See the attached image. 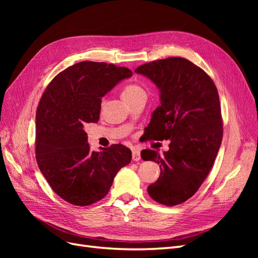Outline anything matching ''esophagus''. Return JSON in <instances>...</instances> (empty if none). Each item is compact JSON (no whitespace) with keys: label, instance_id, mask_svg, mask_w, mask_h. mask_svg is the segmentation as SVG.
I'll list each match as a JSON object with an SVG mask.
<instances>
[{"label":"esophagus","instance_id":"34e87169","mask_svg":"<svg viewBox=\"0 0 258 258\" xmlns=\"http://www.w3.org/2000/svg\"><path fill=\"white\" fill-rule=\"evenodd\" d=\"M132 159H134L135 161H139L140 159H141V154H140V151L136 150V148L132 150Z\"/></svg>","mask_w":258,"mask_h":258}]
</instances>
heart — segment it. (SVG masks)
Instances as JSON below:
<instances>
[{
  "instance_id": "1",
  "label": "heart",
  "mask_w": 258,
  "mask_h": 258,
  "mask_svg": "<svg viewBox=\"0 0 258 258\" xmlns=\"http://www.w3.org/2000/svg\"><path fill=\"white\" fill-rule=\"evenodd\" d=\"M142 93H145V90L143 89V87H141V86L137 84H132V85L126 86V87L123 88L122 98L124 100H128V99L135 98L139 95H142Z\"/></svg>"
}]
</instances>
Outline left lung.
I'll list each match as a JSON object with an SVG mask.
<instances>
[{
    "label": "left lung",
    "mask_w": 258,
    "mask_h": 258,
    "mask_svg": "<svg viewBox=\"0 0 258 258\" xmlns=\"http://www.w3.org/2000/svg\"><path fill=\"white\" fill-rule=\"evenodd\" d=\"M159 90L160 106L146 128L148 138L170 140L169 151L141 152L143 160L157 162L160 175L147 192L165 206L192 197L212 169L223 139L220 97L204 70L184 58L171 57L136 69Z\"/></svg>",
    "instance_id": "obj_1"
}]
</instances>
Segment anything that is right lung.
Masks as SVG:
<instances>
[{
  "instance_id": "1",
  "label": "right lung",
  "mask_w": 258,
  "mask_h": 258,
  "mask_svg": "<svg viewBox=\"0 0 258 258\" xmlns=\"http://www.w3.org/2000/svg\"><path fill=\"white\" fill-rule=\"evenodd\" d=\"M132 72L105 62L83 61L59 73L47 86L35 117L38 168L52 190L74 206L106 196L131 151L113 144L91 152L85 126L98 122L102 98Z\"/></svg>"
}]
</instances>
